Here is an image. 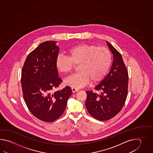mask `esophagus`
Wrapping results in <instances>:
<instances>
[{
  "instance_id": "1",
  "label": "esophagus",
  "mask_w": 153,
  "mask_h": 153,
  "mask_svg": "<svg viewBox=\"0 0 153 153\" xmlns=\"http://www.w3.org/2000/svg\"><path fill=\"white\" fill-rule=\"evenodd\" d=\"M72 91L73 92H75L79 91V89L75 88H72Z\"/></svg>"
}]
</instances>
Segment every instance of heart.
<instances>
[{"instance_id": "1", "label": "heart", "mask_w": 153, "mask_h": 153, "mask_svg": "<svg viewBox=\"0 0 153 153\" xmlns=\"http://www.w3.org/2000/svg\"><path fill=\"white\" fill-rule=\"evenodd\" d=\"M68 57L59 55L56 59L57 71L67 74L74 65H78V73L71 76L64 84L73 88H83L89 83L101 81L111 67L112 56L105 47H98L90 44L75 46L67 51Z\"/></svg>"}]
</instances>
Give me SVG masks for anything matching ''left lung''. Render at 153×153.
Masks as SVG:
<instances>
[{
    "instance_id": "left-lung-1",
    "label": "left lung",
    "mask_w": 153,
    "mask_h": 153,
    "mask_svg": "<svg viewBox=\"0 0 153 153\" xmlns=\"http://www.w3.org/2000/svg\"><path fill=\"white\" fill-rule=\"evenodd\" d=\"M113 55L110 72L94 88L99 93L86 91L85 105L92 117L100 121L108 120L117 115L123 107L128 93V75L120 53L109 42Z\"/></svg>"
}]
</instances>
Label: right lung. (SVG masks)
<instances>
[{
  "instance_id": "right-lung-1",
  "label": "right lung",
  "mask_w": 153,
  "mask_h": 153,
  "mask_svg": "<svg viewBox=\"0 0 153 153\" xmlns=\"http://www.w3.org/2000/svg\"><path fill=\"white\" fill-rule=\"evenodd\" d=\"M56 42H42L27 57L21 73L23 99L31 113L50 123L60 117L72 94L71 88L52 90L62 82L55 66L59 47Z\"/></svg>"
}]
</instances>
